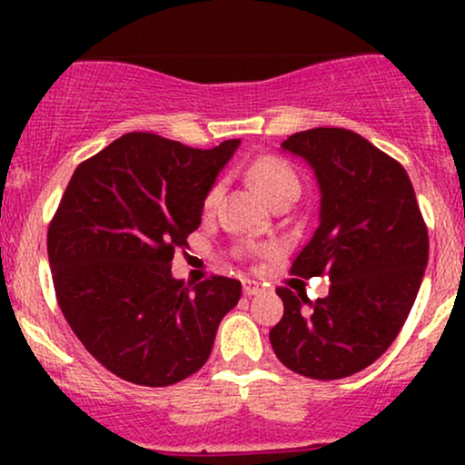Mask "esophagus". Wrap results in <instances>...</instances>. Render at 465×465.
<instances>
[{
    "mask_svg": "<svg viewBox=\"0 0 465 465\" xmlns=\"http://www.w3.org/2000/svg\"><path fill=\"white\" fill-rule=\"evenodd\" d=\"M242 291H244V295L247 297H251V295H258L260 291H262V286L258 284V282H251V280H244V284H242Z\"/></svg>",
    "mask_w": 465,
    "mask_h": 465,
    "instance_id": "esophagus-1",
    "label": "esophagus"
}]
</instances>
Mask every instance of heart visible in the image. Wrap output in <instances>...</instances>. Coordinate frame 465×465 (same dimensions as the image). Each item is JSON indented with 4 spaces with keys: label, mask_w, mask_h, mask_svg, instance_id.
Instances as JSON below:
<instances>
[{
    "label": "heart",
    "mask_w": 465,
    "mask_h": 465,
    "mask_svg": "<svg viewBox=\"0 0 465 465\" xmlns=\"http://www.w3.org/2000/svg\"><path fill=\"white\" fill-rule=\"evenodd\" d=\"M247 174L271 205L280 199H297V196H300V177H297V173L292 170V165L286 163L284 159L273 157V154L255 159V162L249 165ZM218 194H221V183L212 185L210 192H207L205 207L214 205Z\"/></svg>",
    "instance_id": "obj_1"
}]
</instances>
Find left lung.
<instances>
[{"label":"left lung","mask_w":465,"mask_h":465,"mask_svg":"<svg viewBox=\"0 0 465 465\" xmlns=\"http://www.w3.org/2000/svg\"><path fill=\"white\" fill-rule=\"evenodd\" d=\"M282 148L311 163L322 190L319 227L291 273L332 284L317 302L277 288L284 317L269 339L288 370L339 381L396 341L429 262V232L407 170L359 133L319 126Z\"/></svg>","instance_id":"left-lung-1"}]
</instances>
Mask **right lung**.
<instances>
[{
  "label": "right lung",
  "instance_id": "right-lung-1",
  "mask_svg": "<svg viewBox=\"0 0 465 465\" xmlns=\"http://www.w3.org/2000/svg\"><path fill=\"white\" fill-rule=\"evenodd\" d=\"M238 143L201 151L126 133L69 179L47 227L56 300L84 350L122 381L168 387L199 371L240 300L232 277L190 286L170 271Z\"/></svg>",
  "mask_w": 465,
  "mask_h": 465
}]
</instances>
